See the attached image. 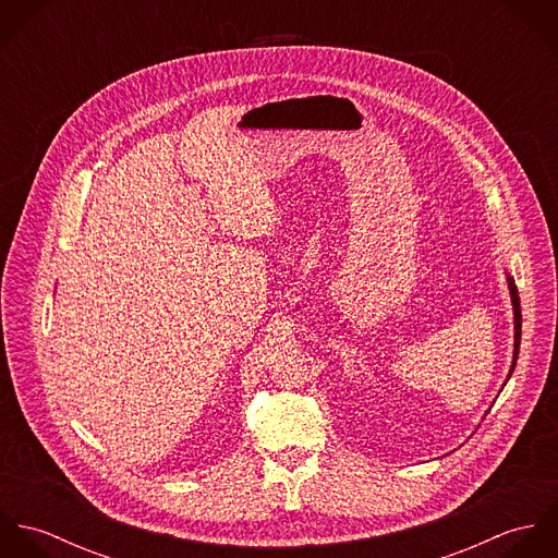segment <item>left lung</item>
Masks as SVG:
<instances>
[{"mask_svg":"<svg viewBox=\"0 0 558 558\" xmlns=\"http://www.w3.org/2000/svg\"><path fill=\"white\" fill-rule=\"evenodd\" d=\"M507 275V283H509V296H511V305H513V363H511V369L507 374V380L511 378L513 374V367H515V361H518V352H520V337H522V312H520V296H518V288L513 283V277L509 272Z\"/></svg>","mask_w":558,"mask_h":558,"instance_id":"1","label":"left lung"}]
</instances>
